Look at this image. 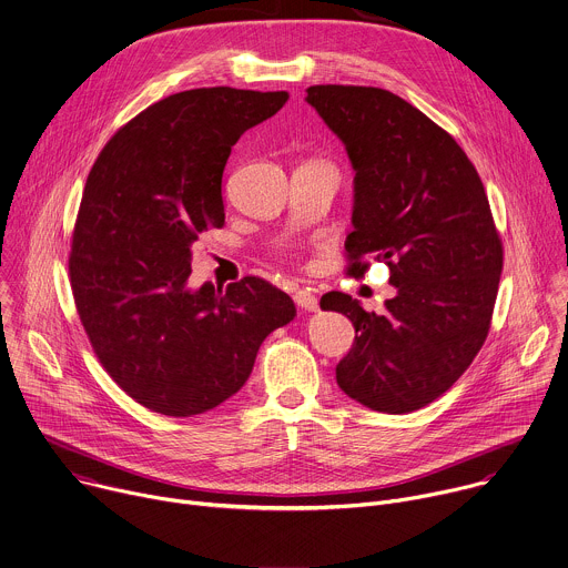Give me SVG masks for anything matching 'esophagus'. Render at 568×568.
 <instances>
[{
	"label": "esophagus",
	"instance_id": "obj_1",
	"mask_svg": "<svg viewBox=\"0 0 568 568\" xmlns=\"http://www.w3.org/2000/svg\"><path fill=\"white\" fill-rule=\"evenodd\" d=\"M294 301H296L298 307H303V310H307V312H314V310L318 307V298H316L314 292H310V290H298V292H294Z\"/></svg>",
	"mask_w": 568,
	"mask_h": 568
}]
</instances>
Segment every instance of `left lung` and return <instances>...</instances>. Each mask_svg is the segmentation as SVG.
<instances>
[{
    "mask_svg": "<svg viewBox=\"0 0 568 568\" xmlns=\"http://www.w3.org/2000/svg\"><path fill=\"white\" fill-rule=\"evenodd\" d=\"M305 100L356 171L347 274L361 278L374 258L397 287L382 314L343 292L321 298L356 332L336 384L376 413L419 410L459 379L490 329L504 247L481 178L448 131L386 89L316 84Z\"/></svg>",
    "mask_w": 568,
    "mask_h": 568,
    "instance_id": "1",
    "label": "left lung"
}]
</instances>
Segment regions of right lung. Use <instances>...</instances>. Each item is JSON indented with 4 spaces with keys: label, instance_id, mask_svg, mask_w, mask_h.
I'll return each mask as SVG.
<instances>
[{
    "label": "right lung",
    "instance_id": "obj_1",
    "mask_svg": "<svg viewBox=\"0 0 568 568\" xmlns=\"http://www.w3.org/2000/svg\"><path fill=\"white\" fill-rule=\"evenodd\" d=\"M287 98L173 93L129 120L89 171L69 256L75 307L111 379L153 413L221 406L245 386L265 336L296 316L294 301L258 276L186 287L192 245L225 225L232 146Z\"/></svg>",
    "mask_w": 568,
    "mask_h": 568
}]
</instances>
